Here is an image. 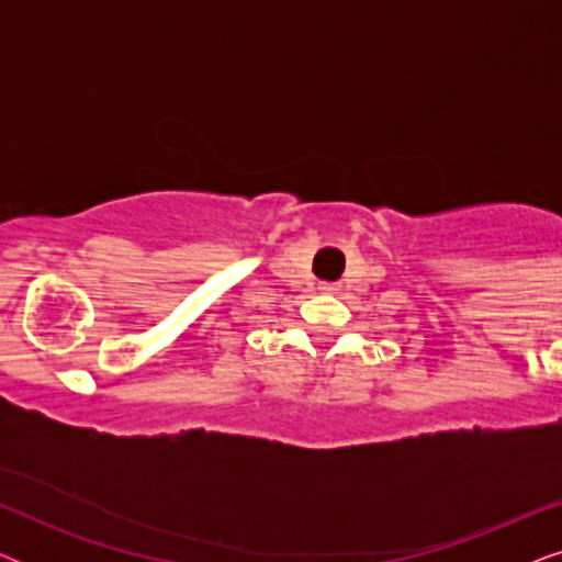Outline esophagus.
Wrapping results in <instances>:
<instances>
[{
    "mask_svg": "<svg viewBox=\"0 0 562 562\" xmlns=\"http://www.w3.org/2000/svg\"><path fill=\"white\" fill-rule=\"evenodd\" d=\"M322 294H337V283H319Z\"/></svg>",
    "mask_w": 562,
    "mask_h": 562,
    "instance_id": "obj_1",
    "label": "esophagus"
}]
</instances>
